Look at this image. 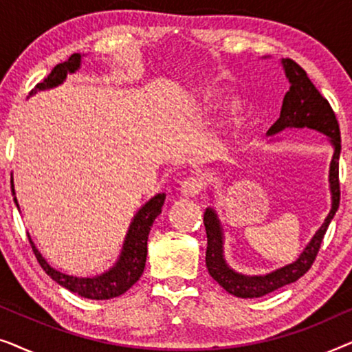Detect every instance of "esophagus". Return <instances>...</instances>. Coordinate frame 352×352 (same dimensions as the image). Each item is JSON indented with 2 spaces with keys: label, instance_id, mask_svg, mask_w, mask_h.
I'll return each mask as SVG.
<instances>
[{
  "label": "esophagus",
  "instance_id": "34e87169",
  "mask_svg": "<svg viewBox=\"0 0 352 352\" xmlns=\"http://www.w3.org/2000/svg\"><path fill=\"white\" fill-rule=\"evenodd\" d=\"M201 189H204V182H201L200 177H195V176L186 177L181 184V194L184 197L199 195Z\"/></svg>",
  "mask_w": 352,
  "mask_h": 352
}]
</instances>
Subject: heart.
Listing matches in <instances>:
<instances>
[{"instance_id": "b5f03b06", "label": "heart", "mask_w": 352, "mask_h": 352, "mask_svg": "<svg viewBox=\"0 0 352 352\" xmlns=\"http://www.w3.org/2000/svg\"><path fill=\"white\" fill-rule=\"evenodd\" d=\"M205 104L208 105V107L211 109V110H214V109H218L219 105H221V99L218 98V96H216L214 93H211V91H208V93L205 94ZM239 110H240V107L239 105H234V109H232V112H230V115H232V118H235L239 115Z\"/></svg>"}]
</instances>
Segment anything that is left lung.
Listing matches in <instances>:
<instances>
[{
  "instance_id": "left-lung-1",
  "label": "left lung",
  "mask_w": 352,
  "mask_h": 352,
  "mask_svg": "<svg viewBox=\"0 0 352 352\" xmlns=\"http://www.w3.org/2000/svg\"><path fill=\"white\" fill-rule=\"evenodd\" d=\"M282 65L288 81H290V89L287 91L285 98H283L280 117L269 128L267 136H274V134L280 133L287 128H309L329 138L330 144L333 146V157H331L329 173L331 210L325 218L324 224L320 226L295 263L277 269L271 274H266V276H243V274L235 272L226 263L223 228H221L216 211L213 208H206L204 214L206 240H208L205 258L206 267H208L210 276L226 292L239 298L264 296L267 293L277 290V288L296 282L298 278L305 276L311 269L312 263H314L322 240H324V235L329 229V224L340 206L338 160L341 152V138L338 120H336L329 100L319 93V89L312 85L306 72L295 60L282 59Z\"/></svg>"
}]
</instances>
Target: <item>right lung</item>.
I'll return each mask as SVG.
<instances>
[{
	"mask_svg": "<svg viewBox=\"0 0 352 352\" xmlns=\"http://www.w3.org/2000/svg\"><path fill=\"white\" fill-rule=\"evenodd\" d=\"M80 65L81 54H72L69 57V60L57 64L54 69H52L51 74L47 75L41 83H38L35 86V89H32L30 94H35L36 91L51 89L62 85L65 81L67 75L75 74V72L80 69ZM11 189L14 192L12 179ZM14 195H16V192H14ZM165 194H157L138 211L136 216H134L131 221V224H129L128 234L123 242V250L122 253H120L117 263L113 264V267H110L109 271L100 274V276L74 277L56 271V269L51 267L46 259L41 256V253L38 252V248L35 247V243L32 242V239H28L30 240L33 253H35L43 271H45L52 280L67 288V290L74 292L76 295L83 298H89V300H110V298H117L120 295H123L124 292H128L142 276L147 259L148 232H151L153 221H155L157 216L162 213V206L165 204ZM14 204H16L19 208L16 197H14Z\"/></svg>",
	"mask_w": 352,
	"mask_h": 352,
	"instance_id": "right-lung-1",
	"label": "right lung"
}]
</instances>
